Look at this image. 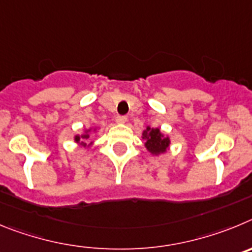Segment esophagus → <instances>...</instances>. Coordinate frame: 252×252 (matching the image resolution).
Here are the masks:
<instances>
[{"label": "esophagus", "instance_id": "esophagus-1", "mask_svg": "<svg viewBox=\"0 0 252 252\" xmlns=\"http://www.w3.org/2000/svg\"><path fill=\"white\" fill-rule=\"evenodd\" d=\"M115 121H117L118 124H124L126 122V115H118V117L115 118Z\"/></svg>", "mask_w": 252, "mask_h": 252}]
</instances>
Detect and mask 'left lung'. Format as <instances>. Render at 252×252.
<instances>
[{"label": "left lung", "instance_id": "left-lung-1", "mask_svg": "<svg viewBox=\"0 0 252 252\" xmlns=\"http://www.w3.org/2000/svg\"><path fill=\"white\" fill-rule=\"evenodd\" d=\"M143 139L146 140L144 146H146L147 151L153 156H158V154L167 152L169 144H171L169 137L163 134L159 128L147 126L146 130L143 131Z\"/></svg>", "mask_w": 252, "mask_h": 252}]
</instances>
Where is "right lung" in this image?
<instances>
[{
    "mask_svg": "<svg viewBox=\"0 0 252 252\" xmlns=\"http://www.w3.org/2000/svg\"><path fill=\"white\" fill-rule=\"evenodd\" d=\"M89 131H90V129H88V130H85V133H84V134H81V135H75V138H74V140H75L76 143H79V144H80V146H83V147H89V146H92V143L93 142H90L89 144H87V143H84V140H87V139H89Z\"/></svg>",
    "mask_w": 252,
    "mask_h": 252,
    "instance_id": "add662e5",
    "label": "right lung"
}]
</instances>
